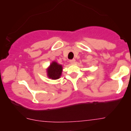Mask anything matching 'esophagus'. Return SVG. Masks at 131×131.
Instances as JSON below:
<instances>
[{
	"instance_id": "34e87169",
	"label": "esophagus",
	"mask_w": 131,
	"mask_h": 131,
	"mask_svg": "<svg viewBox=\"0 0 131 131\" xmlns=\"http://www.w3.org/2000/svg\"><path fill=\"white\" fill-rule=\"evenodd\" d=\"M70 62L71 63V64L74 63L75 62V59H73V60H70Z\"/></svg>"
}]
</instances>
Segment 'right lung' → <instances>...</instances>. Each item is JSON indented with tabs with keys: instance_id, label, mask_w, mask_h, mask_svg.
Returning <instances> with one entry per match:
<instances>
[{
	"instance_id": "obj_1",
	"label": "right lung",
	"mask_w": 131,
	"mask_h": 131,
	"mask_svg": "<svg viewBox=\"0 0 131 131\" xmlns=\"http://www.w3.org/2000/svg\"><path fill=\"white\" fill-rule=\"evenodd\" d=\"M62 70L61 64L57 63L56 61H53L47 70V76L53 80L59 79L62 73Z\"/></svg>"
}]
</instances>
